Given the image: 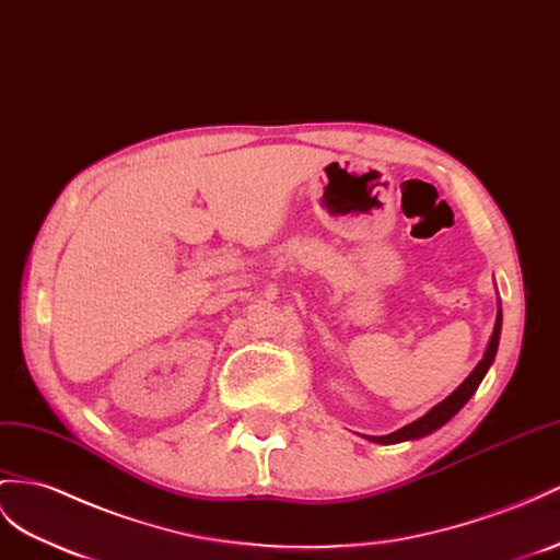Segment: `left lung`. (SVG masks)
<instances>
[{
	"instance_id": "obj_1",
	"label": "left lung",
	"mask_w": 560,
	"mask_h": 560,
	"mask_svg": "<svg viewBox=\"0 0 560 560\" xmlns=\"http://www.w3.org/2000/svg\"><path fill=\"white\" fill-rule=\"evenodd\" d=\"M499 336H501V305H499V312H497L492 338H490V342H487V350L482 354V360L478 362L476 369L470 371L468 378L462 385H458V388L450 397H444L440 405H435L428 413H423L421 419L395 430V433H390V435H381V438L378 435H366V440L378 442V444H397V442H407V440H421L430 433H435V430L442 428L450 419H454V413H458V409H462L468 402L472 393L478 390V385L482 383L487 371H490V366L494 362L497 348H499Z\"/></svg>"
}]
</instances>
